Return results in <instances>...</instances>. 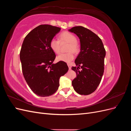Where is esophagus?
<instances>
[{"mask_svg":"<svg viewBox=\"0 0 131 131\" xmlns=\"http://www.w3.org/2000/svg\"><path fill=\"white\" fill-rule=\"evenodd\" d=\"M68 66L69 69H71V65L70 64H68Z\"/></svg>","mask_w":131,"mask_h":131,"instance_id":"esophagus-1","label":"esophagus"}]
</instances>
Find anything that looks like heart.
<instances>
[{"mask_svg": "<svg viewBox=\"0 0 131 131\" xmlns=\"http://www.w3.org/2000/svg\"><path fill=\"white\" fill-rule=\"evenodd\" d=\"M60 42L68 43L67 51L69 52L66 53H61L57 57L58 61H62L66 63H69L74 58L73 53H77L79 51V45L77 41V37L75 35L68 31H64L59 36V40L56 39H52L50 43L51 49L53 52L58 54L60 52Z\"/></svg>", "mask_w": 131, "mask_h": 131, "instance_id": "b5f03b06", "label": "heart"}]
</instances>
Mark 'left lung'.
<instances>
[{"instance_id":"8db88e82","label":"left lung","mask_w":131,"mask_h":131,"mask_svg":"<svg viewBox=\"0 0 131 131\" xmlns=\"http://www.w3.org/2000/svg\"><path fill=\"white\" fill-rule=\"evenodd\" d=\"M68 30L76 34L80 42V52L75 60L77 67H72L77 75L72 85L78 93L88 95L93 93L101 82L105 50L100 38L89 29L76 26ZM80 66L81 71L78 70Z\"/></svg>"}]
</instances>
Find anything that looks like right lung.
Listing matches in <instances>:
<instances>
[{"mask_svg": "<svg viewBox=\"0 0 131 131\" xmlns=\"http://www.w3.org/2000/svg\"><path fill=\"white\" fill-rule=\"evenodd\" d=\"M61 28L49 25H40L27 35L19 53L23 75L33 92L46 97L56 92L59 80L68 70L67 63H53L56 55L50 43Z\"/></svg>", "mask_w": 131, "mask_h": 131, "instance_id": "add662e5", "label": "right lung"}]
</instances>
